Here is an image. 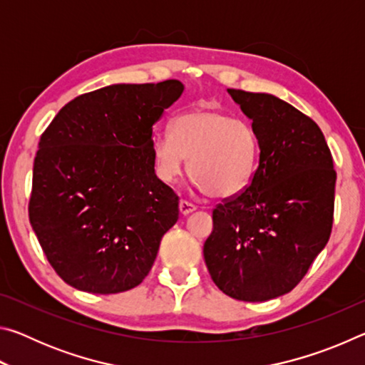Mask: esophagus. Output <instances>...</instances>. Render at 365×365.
<instances>
[{
    "mask_svg": "<svg viewBox=\"0 0 365 365\" xmlns=\"http://www.w3.org/2000/svg\"><path fill=\"white\" fill-rule=\"evenodd\" d=\"M178 207H180V212L183 215H188V214H191L193 211H196V206L193 205V202L185 201V200L180 201V205H178Z\"/></svg>",
    "mask_w": 365,
    "mask_h": 365,
    "instance_id": "obj_1",
    "label": "esophagus"
}]
</instances>
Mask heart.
<instances>
[{
	"mask_svg": "<svg viewBox=\"0 0 365 365\" xmlns=\"http://www.w3.org/2000/svg\"><path fill=\"white\" fill-rule=\"evenodd\" d=\"M156 175L175 183L188 160L190 175L211 197L242 193L255 175L259 140L248 122L217 109L200 108L178 115L170 135H159L151 145Z\"/></svg>",
	"mask_w": 365,
	"mask_h": 365,
	"instance_id": "obj_1",
	"label": "heart"
}]
</instances>
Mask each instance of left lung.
Instances as JSON below:
<instances>
[{
  "mask_svg": "<svg viewBox=\"0 0 365 365\" xmlns=\"http://www.w3.org/2000/svg\"><path fill=\"white\" fill-rule=\"evenodd\" d=\"M227 91L252 120L261 153L250 187L212 211L202 252L219 289L261 302L292 292L325 248L336 172L311 117L274 95Z\"/></svg>",
  "mask_w": 365,
  "mask_h": 365,
  "instance_id": "8db88e82",
  "label": "left lung"
}]
</instances>
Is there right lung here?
Here are the masks:
<instances>
[{
	"instance_id": "right-lung-1",
	"label": "right lung",
	"mask_w": 365,
	"mask_h": 365,
	"mask_svg": "<svg viewBox=\"0 0 365 365\" xmlns=\"http://www.w3.org/2000/svg\"><path fill=\"white\" fill-rule=\"evenodd\" d=\"M183 83H115L80 95L41 135L29 219L49 264L86 293L132 289L150 274L178 196L153 164V125Z\"/></svg>"
}]
</instances>
